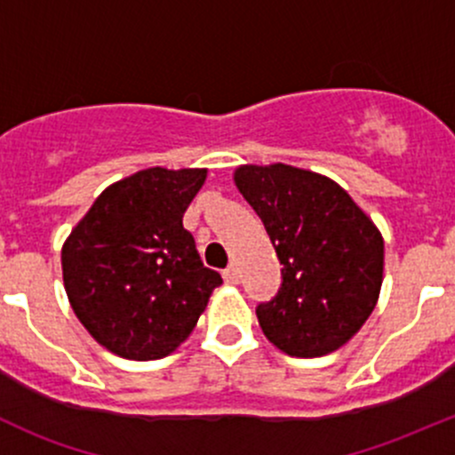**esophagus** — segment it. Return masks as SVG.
<instances>
[{"label":"esophagus","instance_id":"esophagus-1","mask_svg":"<svg viewBox=\"0 0 455 455\" xmlns=\"http://www.w3.org/2000/svg\"><path fill=\"white\" fill-rule=\"evenodd\" d=\"M224 282L233 283V286H235V283H240V270H237L235 266H228V268L224 270Z\"/></svg>","mask_w":455,"mask_h":455}]
</instances>
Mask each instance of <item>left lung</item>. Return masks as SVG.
I'll return each mask as SVG.
<instances>
[{
  "mask_svg": "<svg viewBox=\"0 0 455 455\" xmlns=\"http://www.w3.org/2000/svg\"><path fill=\"white\" fill-rule=\"evenodd\" d=\"M235 185L283 266L277 295L255 308L266 339L301 359L334 352L359 332L379 299V228L337 182L306 169L246 164Z\"/></svg>",
  "mask_w": 455,
  "mask_h": 455,
  "instance_id": "obj_1",
  "label": "left lung"
}]
</instances>
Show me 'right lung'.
Returning <instances> with one entry per match:
<instances>
[{
	"label": "right lung",
	"mask_w": 455,
	"mask_h": 455,
	"mask_svg": "<svg viewBox=\"0 0 455 455\" xmlns=\"http://www.w3.org/2000/svg\"><path fill=\"white\" fill-rule=\"evenodd\" d=\"M204 178L206 169L134 173L108 187L63 244L72 310L100 346L123 359L172 355L222 283L182 227Z\"/></svg>",
	"instance_id": "1"
}]
</instances>
